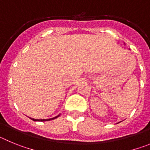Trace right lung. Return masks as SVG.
Returning a JSON list of instances; mask_svg holds the SVG:
<instances>
[{
  "label": "right lung",
  "instance_id": "right-lung-1",
  "mask_svg": "<svg viewBox=\"0 0 150 150\" xmlns=\"http://www.w3.org/2000/svg\"><path fill=\"white\" fill-rule=\"evenodd\" d=\"M59 116H55V117L54 118H52V119H49V120H35V119H31V120H33V121H40V122H44V121H50V120H54V119H56L57 117H59Z\"/></svg>",
  "mask_w": 150,
  "mask_h": 150
}]
</instances>
